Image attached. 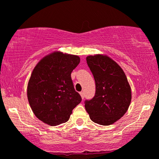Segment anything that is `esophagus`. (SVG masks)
<instances>
[{"mask_svg":"<svg viewBox=\"0 0 159 159\" xmlns=\"http://www.w3.org/2000/svg\"><path fill=\"white\" fill-rule=\"evenodd\" d=\"M80 94H81L82 99H84V93L83 92H80Z\"/></svg>","mask_w":159,"mask_h":159,"instance_id":"esophagus-1","label":"esophagus"}]
</instances>
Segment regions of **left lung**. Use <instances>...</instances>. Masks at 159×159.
<instances>
[{
	"label": "left lung",
	"instance_id": "left-lung-1",
	"mask_svg": "<svg viewBox=\"0 0 159 159\" xmlns=\"http://www.w3.org/2000/svg\"><path fill=\"white\" fill-rule=\"evenodd\" d=\"M86 62L94 76L96 92L85 101L86 111L91 120L108 126L122 117L129 107L132 92L124 72L109 57L88 56Z\"/></svg>",
	"mask_w": 159,
	"mask_h": 159
}]
</instances>
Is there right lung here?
Listing matches in <instances>:
<instances>
[{"instance_id": "1", "label": "right lung", "mask_w": 159, "mask_h": 159, "mask_svg": "<svg viewBox=\"0 0 159 159\" xmlns=\"http://www.w3.org/2000/svg\"><path fill=\"white\" fill-rule=\"evenodd\" d=\"M79 62L78 56L55 52L43 57L33 69L27 85V99L41 121L50 126L67 122L81 102L71 79L72 71Z\"/></svg>"}]
</instances>
